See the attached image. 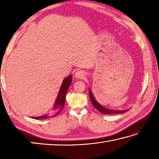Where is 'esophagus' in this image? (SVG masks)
<instances>
[{"instance_id":"obj_1","label":"esophagus","mask_w":159,"mask_h":159,"mask_svg":"<svg viewBox=\"0 0 159 159\" xmlns=\"http://www.w3.org/2000/svg\"><path fill=\"white\" fill-rule=\"evenodd\" d=\"M85 76V74L83 70H77L75 72V77L76 79H82Z\"/></svg>"}]
</instances>
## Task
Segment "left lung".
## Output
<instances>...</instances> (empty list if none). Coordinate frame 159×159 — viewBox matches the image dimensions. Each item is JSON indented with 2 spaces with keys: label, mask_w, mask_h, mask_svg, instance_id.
Listing matches in <instances>:
<instances>
[{
  "label": "left lung",
  "mask_w": 159,
  "mask_h": 159,
  "mask_svg": "<svg viewBox=\"0 0 159 159\" xmlns=\"http://www.w3.org/2000/svg\"><path fill=\"white\" fill-rule=\"evenodd\" d=\"M89 98L91 100V102H92L93 106L96 108V109L99 111L100 112L104 114H108V115H111V114H119V113H123L126 112V110L124 111H116V110H110V109H107L106 108L103 107L102 106H101L99 103H98L97 101L94 98V97L92 94V92H91V90H89Z\"/></svg>",
  "instance_id": "1"
}]
</instances>
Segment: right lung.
Listing matches in <instances>:
<instances>
[{
  "label": "right lung",
  "mask_w": 159,
  "mask_h": 159,
  "mask_svg": "<svg viewBox=\"0 0 159 159\" xmlns=\"http://www.w3.org/2000/svg\"><path fill=\"white\" fill-rule=\"evenodd\" d=\"M72 79V76L70 75L68 77L64 79L63 82L61 87L60 90L59 92V94L57 96L56 102L54 104V107L52 109V111L50 113L43 115V116H39V117H33V119L35 120H46L48 118L57 116V115L59 114V113L61 111L64 107V104L66 102V96L67 92V90L69 89V87L71 85Z\"/></svg>",
  "instance_id": "1"
}]
</instances>
